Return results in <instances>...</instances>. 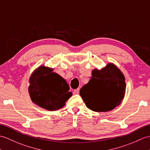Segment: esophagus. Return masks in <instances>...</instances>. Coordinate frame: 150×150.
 <instances>
[{"label": "esophagus", "mask_w": 150, "mask_h": 150, "mask_svg": "<svg viewBox=\"0 0 150 150\" xmlns=\"http://www.w3.org/2000/svg\"><path fill=\"white\" fill-rule=\"evenodd\" d=\"M79 88L74 90V92H73V94H79Z\"/></svg>", "instance_id": "34e87169"}]
</instances>
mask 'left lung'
Returning a JSON list of instances; mask_svg holds the SVG:
<instances>
[{
  "label": "left lung",
  "instance_id": "1",
  "mask_svg": "<svg viewBox=\"0 0 150 150\" xmlns=\"http://www.w3.org/2000/svg\"><path fill=\"white\" fill-rule=\"evenodd\" d=\"M125 77L113 63L95 69L88 83L79 91L86 107L94 112H108L121 104L126 92Z\"/></svg>",
  "mask_w": 150,
  "mask_h": 150
}]
</instances>
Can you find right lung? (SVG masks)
<instances>
[{
  "mask_svg": "<svg viewBox=\"0 0 150 150\" xmlns=\"http://www.w3.org/2000/svg\"><path fill=\"white\" fill-rule=\"evenodd\" d=\"M53 70L42 65L34 70L29 79L28 92L32 102L49 111L64 107L72 95L65 79Z\"/></svg>",
  "mask_w": 150,
  "mask_h": 150,
  "instance_id": "add662e5",
  "label": "right lung"
}]
</instances>
